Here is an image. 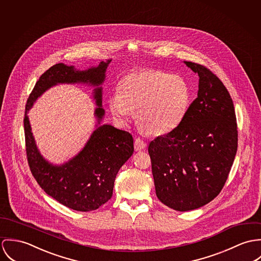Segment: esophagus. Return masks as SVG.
I'll return each mask as SVG.
<instances>
[{
    "instance_id": "34e87169",
    "label": "esophagus",
    "mask_w": 261,
    "mask_h": 261,
    "mask_svg": "<svg viewBox=\"0 0 261 261\" xmlns=\"http://www.w3.org/2000/svg\"><path fill=\"white\" fill-rule=\"evenodd\" d=\"M147 144L145 143V141H143L142 139L140 138H137L134 142V148H135V151H142L146 148Z\"/></svg>"
}]
</instances>
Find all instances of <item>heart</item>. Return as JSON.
Listing matches in <instances>:
<instances>
[{"instance_id": "obj_1", "label": "heart", "mask_w": 261, "mask_h": 261, "mask_svg": "<svg viewBox=\"0 0 261 261\" xmlns=\"http://www.w3.org/2000/svg\"><path fill=\"white\" fill-rule=\"evenodd\" d=\"M118 95L109 101L112 115L127 122L136 111L138 127L149 135L159 136L176 129L187 114L191 90L184 78L160 70L130 73L118 83Z\"/></svg>"}]
</instances>
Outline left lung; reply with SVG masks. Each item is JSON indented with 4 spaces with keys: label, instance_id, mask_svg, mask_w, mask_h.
I'll use <instances>...</instances> for the list:
<instances>
[{
    "label": "left lung",
    "instance_id": "8db88e82",
    "mask_svg": "<svg viewBox=\"0 0 261 261\" xmlns=\"http://www.w3.org/2000/svg\"><path fill=\"white\" fill-rule=\"evenodd\" d=\"M199 76L197 98L173 131L150 142L158 199L177 211L213 200L223 188L237 151V124L231 97L202 65L184 61Z\"/></svg>",
    "mask_w": 261,
    "mask_h": 261
}]
</instances>
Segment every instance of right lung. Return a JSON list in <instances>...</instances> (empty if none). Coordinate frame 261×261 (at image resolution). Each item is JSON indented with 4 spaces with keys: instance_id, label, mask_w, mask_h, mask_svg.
Masks as SVG:
<instances>
[{
    "instance_id": "1",
    "label": "right lung",
    "mask_w": 261,
    "mask_h": 261,
    "mask_svg": "<svg viewBox=\"0 0 261 261\" xmlns=\"http://www.w3.org/2000/svg\"><path fill=\"white\" fill-rule=\"evenodd\" d=\"M112 60L98 66L77 70L59 63L47 70L38 80L26 105L24 128L30 169L42 189L58 202L77 211L98 209L111 199L114 181L120 168L134 152L132 135L109 124H102V84ZM59 84H85L94 87L93 98L97 107L95 130L84 149L63 165L49 163L39 153L31 133L28 113L36 99Z\"/></svg>"
}]
</instances>
